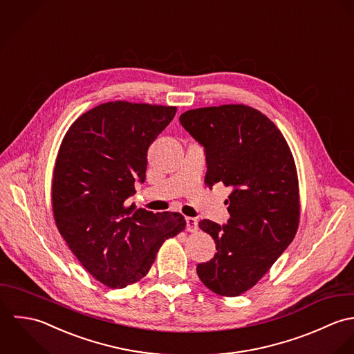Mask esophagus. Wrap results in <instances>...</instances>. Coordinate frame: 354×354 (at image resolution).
Here are the masks:
<instances>
[{"mask_svg": "<svg viewBox=\"0 0 354 354\" xmlns=\"http://www.w3.org/2000/svg\"><path fill=\"white\" fill-rule=\"evenodd\" d=\"M186 227H187V231L196 232L198 230L197 218L196 217H186Z\"/></svg>", "mask_w": 354, "mask_h": 354, "instance_id": "1", "label": "esophagus"}]
</instances>
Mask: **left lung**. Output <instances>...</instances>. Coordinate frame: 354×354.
I'll use <instances>...</instances> for the list:
<instances>
[{"label":"left lung","instance_id":"obj_1","mask_svg":"<svg viewBox=\"0 0 354 354\" xmlns=\"http://www.w3.org/2000/svg\"><path fill=\"white\" fill-rule=\"evenodd\" d=\"M179 122L205 147V185L231 190L228 224L201 220L217 253L197 266L211 291L238 297L259 282L294 239L299 224L295 161L281 130L243 104L190 109Z\"/></svg>","mask_w":354,"mask_h":354}]
</instances>
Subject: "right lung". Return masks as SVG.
I'll return each mask as SVG.
<instances>
[{
    "label": "right lung",
    "instance_id": "add662e5",
    "mask_svg": "<svg viewBox=\"0 0 354 354\" xmlns=\"http://www.w3.org/2000/svg\"><path fill=\"white\" fill-rule=\"evenodd\" d=\"M176 106L111 101L80 115L55 162L56 225L83 268L111 288L141 281L165 239L186 228L178 212L127 205L145 182L147 149Z\"/></svg>",
    "mask_w": 354,
    "mask_h": 354
}]
</instances>
